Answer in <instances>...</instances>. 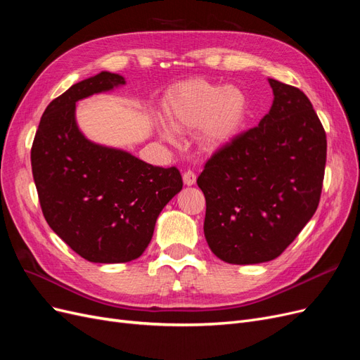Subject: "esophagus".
<instances>
[{
	"label": "esophagus",
	"instance_id": "esophagus-1",
	"mask_svg": "<svg viewBox=\"0 0 360 360\" xmlns=\"http://www.w3.org/2000/svg\"><path fill=\"white\" fill-rule=\"evenodd\" d=\"M183 181H184V184H188V186H192V184H195L196 183V174L193 171H186L184 174H183Z\"/></svg>",
	"mask_w": 360,
	"mask_h": 360
}]
</instances>
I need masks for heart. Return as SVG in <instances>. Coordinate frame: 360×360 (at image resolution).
Segmentation results:
<instances>
[{
  "mask_svg": "<svg viewBox=\"0 0 360 360\" xmlns=\"http://www.w3.org/2000/svg\"><path fill=\"white\" fill-rule=\"evenodd\" d=\"M249 113V101L235 86H219L204 79L183 82L165 101V116L177 131L198 129V141L205 150L226 147L241 134ZM159 132L167 141L174 134L160 125Z\"/></svg>",
  "mask_w": 360,
  "mask_h": 360,
  "instance_id": "b5f03b06",
  "label": "heart"
}]
</instances>
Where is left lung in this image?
I'll use <instances>...</instances> for the list:
<instances>
[{"mask_svg": "<svg viewBox=\"0 0 360 360\" xmlns=\"http://www.w3.org/2000/svg\"><path fill=\"white\" fill-rule=\"evenodd\" d=\"M268 82L269 113L219 148L196 180L205 240L228 264L278 257L316 213L323 186L326 134L311 103L295 86Z\"/></svg>", "mask_w": 360, "mask_h": 360, "instance_id": "left-lung-1", "label": "left lung"}]
</instances>
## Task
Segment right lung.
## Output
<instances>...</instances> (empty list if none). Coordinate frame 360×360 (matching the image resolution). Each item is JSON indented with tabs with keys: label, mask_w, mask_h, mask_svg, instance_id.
<instances>
[{
	"label": "right lung",
	"mask_w": 360,
	"mask_h": 360,
	"mask_svg": "<svg viewBox=\"0 0 360 360\" xmlns=\"http://www.w3.org/2000/svg\"><path fill=\"white\" fill-rule=\"evenodd\" d=\"M125 84L101 71L72 84L47 105L31 148V167L49 226L95 264L137 259L150 243L162 208L183 188L176 167H153L120 148L88 140L76 103Z\"/></svg>",
	"instance_id": "1"
}]
</instances>
